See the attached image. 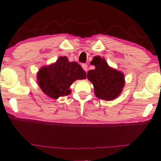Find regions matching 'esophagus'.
<instances>
[{
    "mask_svg": "<svg viewBox=\"0 0 161 161\" xmlns=\"http://www.w3.org/2000/svg\"><path fill=\"white\" fill-rule=\"evenodd\" d=\"M81 67H82L83 69L85 71V72H86V71H87V64H81Z\"/></svg>",
    "mask_w": 161,
    "mask_h": 161,
    "instance_id": "34e87169",
    "label": "esophagus"
}]
</instances>
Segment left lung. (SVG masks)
Masks as SVG:
<instances>
[{"instance_id": "left-lung-1", "label": "left lung", "mask_w": 161, "mask_h": 161, "mask_svg": "<svg viewBox=\"0 0 161 161\" xmlns=\"http://www.w3.org/2000/svg\"><path fill=\"white\" fill-rule=\"evenodd\" d=\"M91 64L95 69L89 70L86 77L94 85L96 97L106 101L116 99L125 85L124 73L111 67L100 56L94 57Z\"/></svg>"}]
</instances>
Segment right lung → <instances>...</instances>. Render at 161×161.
Returning <instances> with one entry per match:
<instances>
[{
    "mask_svg": "<svg viewBox=\"0 0 161 161\" xmlns=\"http://www.w3.org/2000/svg\"><path fill=\"white\" fill-rule=\"evenodd\" d=\"M86 79V72L80 64L59 57L54 63L42 67L37 74V84L47 97L57 99L71 94L70 86L75 81Z\"/></svg>",
    "mask_w": 161,
    "mask_h": 161,
    "instance_id": "obj_1",
    "label": "right lung"
}]
</instances>
